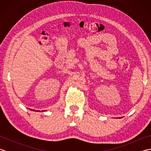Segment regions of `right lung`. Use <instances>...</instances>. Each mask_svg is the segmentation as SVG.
I'll return each mask as SVG.
<instances>
[{"label": "right lung", "mask_w": 151, "mask_h": 151, "mask_svg": "<svg viewBox=\"0 0 151 151\" xmlns=\"http://www.w3.org/2000/svg\"><path fill=\"white\" fill-rule=\"evenodd\" d=\"M30 110H31V109H30Z\"/></svg>", "instance_id": "1"}]
</instances>
